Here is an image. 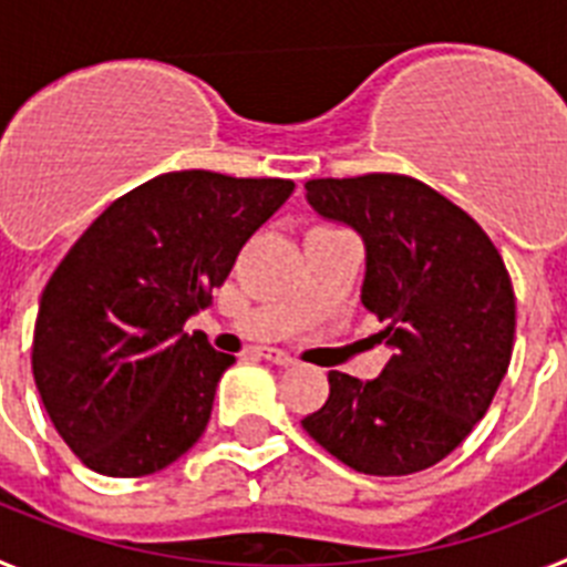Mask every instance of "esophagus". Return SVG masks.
Returning a JSON list of instances; mask_svg holds the SVG:
<instances>
[{
	"instance_id": "obj_1",
	"label": "esophagus",
	"mask_w": 567,
	"mask_h": 567,
	"mask_svg": "<svg viewBox=\"0 0 567 567\" xmlns=\"http://www.w3.org/2000/svg\"><path fill=\"white\" fill-rule=\"evenodd\" d=\"M258 354H260V358H264V360H269V363L284 365V369H287V365H295L292 354L280 352V349H272V346H264V349H258Z\"/></svg>"
}]
</instances>
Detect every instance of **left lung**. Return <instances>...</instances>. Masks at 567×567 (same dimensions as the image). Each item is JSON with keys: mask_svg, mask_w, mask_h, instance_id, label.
Segmentation results:
<instances>
[{"mask_svg": "<svg viewBox=\"0 0 567 567\" xmlns=\"http://www.w3.org/2000/svg\"><path fill=\"white\" fill-rule=\"evenodd\" d=\"M323 221L365 249L360 303L385 323L392 358L374 380L329 372L303 429L360 474L403 477L452 454L488 412L514 349L517 303L480 224L409 175L307 182Z\"/></svg>", "mask_w": 567, "mask_h": 567, "instance_id": "1", "label": "left lung"}]
</instances>
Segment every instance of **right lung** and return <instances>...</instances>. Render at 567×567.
<instances>
[{
	"instance_id": "add662e5",
	"label": "right lung",
	"mask_w": 567,
	"mask_h": 567,
	"mask_svg": "<svg viewBox=\"0 0 567 567\" xmlns=\"http://www.w3.org/2000/svg\"><path fill=\"white\" fill-rule=\"evenodd\" d=\"M292 189L207 169L158 175L70 247L39 300L33 378L87 468L144 477L198 443L235 358L184 323Z\"/></svg>"
}]
</instances>
